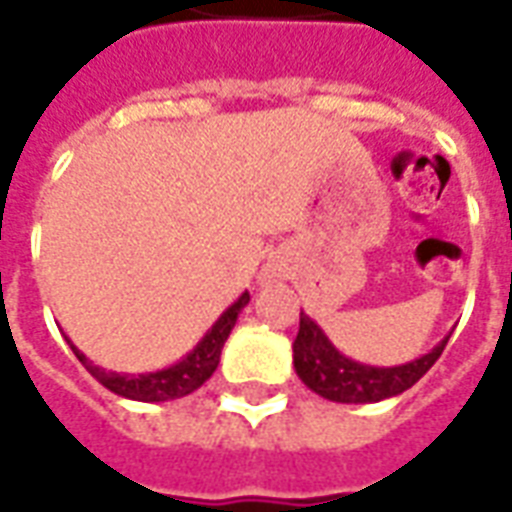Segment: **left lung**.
I'll return each instance as SVG.
<instances>
[{
  "instance_id": "8db88e82",
  "label": "left lung",
  "mask_w": 512,
  "mask_h": 512,
  "mask_svg": "<svg viewBox=\"0 0 512 512\" xmlns=\"http://www.w3.org/2000/svg\"><path fill=\"white\" fill-rule=\"evenodd\" d=\"M450 333L431 347L426 355L399 366H369L347 358L333 347L320 325L309 314L301 312V325L293 342V366L309 391L339 404H372V401L393 399L429 372L445 350Z\"/></svg>"
}]
</instances>
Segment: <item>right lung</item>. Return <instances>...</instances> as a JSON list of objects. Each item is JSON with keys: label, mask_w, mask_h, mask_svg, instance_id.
Instances as JSON below:
<instances>
[{"label": "right lung", "mask_w": 512, "mask_h": 512, "mask_svg": "<svg viewBox=\"0 0 512 512\" xmlns=\"http://www.w3.org/2000/svg\"><path fill=\"white\" fill-rule=\"evenodd\" d=\"M249 304V293H241L227 306L225 312L219 314V320L206 331V336L200 339L192 350L181 358V361L170 363L165 369H157V372L146 374H119V372H105L102 366H94L86 355H83L78 347H75L67 336V344L70 350L75 352V358L86 366V372L92 374L94 380L100 382L102 388H108L111 393L121 396V399L132 401H173L181 399V396H189L192 391H198L200 385L217 372L219 355H222V347H225L227 336L236 325L241 309Z\"/></svg>", "instance_id": "right-lung-1"}]
</instances>
